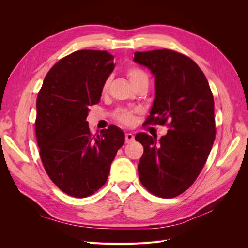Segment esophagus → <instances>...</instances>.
I'll return each mask as SVG.
<instances>
[{
    "instance_id": "obj_1",
    "label": "esophagus",
    "mask_w": 248,
    "mask_h": 248,
    "mask_svg": "<svg viewBox=\"0 0 248 248\" xmlns=\"http://www.w3.org/2000/svg\"><path fill=\"white\" fill-rule=\"evenodd\" d=\"M134 140V136L132 133H126L125 134V141L126 142H131Z\"/></svg>"
}]
</instances>
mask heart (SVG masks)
Wrapping results in <instances>:
<instances>
[{
  "mask_svg": "<svg viewBox=\"0 0 248 248\" xmlns=\"http://www.w3.org/2000/svg\"><path fill=\"white\" fill-rule=\"evenodd\" d=\"M127 76H128L132 85L137 84V82H139L140 80H144V79L148 80L147 74L142 70L139 69V68L129 69L128 71H127ZM109 81H110L109 78H108L106 81H104V84L102 86V93L108 92ZM116 117L120 122H122L123 124H126V125H132L134 123V120H136V118H134V111L133 110H128V109L119 110L116 114Z\"/></svg>",
  "mask_w": 248,
  "mask_h": 248,
  "instance_id": "1",
  "label": "heart"
}]
</instances>
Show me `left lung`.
Returning <instances> with one entry per match:
<instances>
[{
	"instance_id": "1",
	"label": "left lung",
	"mask_w": 248,
	"mask_h": 248,
	"mask_svg": "<svg viewBox=\"0 0 248 248\" xmlns=\"http://www.w3.org/2000/svg\"><path fill=\"white\" fill-rule=\"evenodd\" d=\"M133 61L155 78V98L147 123L170 129L158 140L145 132L138 166L141 184L155 196L174 198L196 181L215 140L214 99L205 74L192 60L170 49L134 52Z\"/></svg>"
}]
</instances>
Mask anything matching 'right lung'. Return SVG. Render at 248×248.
Segmentation results:
<instances>
[{
    "instance_id": "obj_1",
    "label": "right lung",
    "mask_w": 248,
    "mask_h": 248,
    "mask_svg": "<svg viewBox=\"0 0 248 248\" xmlns=\"http://www.w3.org/2000/svg\"><path fill=\"white\" fill-rule=\"evenodd\" d=\"M106 50H78L51 67L36 102L35 131L48 177L74 198L91 196L107 182L110 164L125 141L110 125L92 137L86 119L100 100L102 86L114 70Z\"/></svg>"
}]
</instances>
